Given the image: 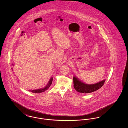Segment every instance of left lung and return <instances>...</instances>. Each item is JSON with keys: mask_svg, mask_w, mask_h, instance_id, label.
<instances>
[{"mask_svg": "<svg viewBox=\"0 0 128 128\" xmlns=\"http://www.w3.org/2000/svg\"><path fill=\"white\" fill-rule=\"evenodd\" d=\"M73 80L74 89L77 91L84 94L90 93L98 90L103 86L106 80H104L94 84H88L84 83L75 76L73 77Z\"/></svg>", "mask_w": 128, "mask_h": 128, "instance_id": "obj_1", "label": "left lung"}]
</instances>
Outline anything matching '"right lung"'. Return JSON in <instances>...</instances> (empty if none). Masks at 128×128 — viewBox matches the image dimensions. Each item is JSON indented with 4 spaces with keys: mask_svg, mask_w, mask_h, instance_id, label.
I'll use <instances>...</instances> for the list:
<instances>
[{
    "mask_svg": "<svg viewBox=\"0 0 128 128\" xmlns=\"http://www.w3.org/2000/svg\"><path fill=\"white\" fill-rule=\"evenodd\" d=\"M53 77H51L50 78V79L49 80L48 84H47V85H46L44 88L39 89H37V90H29V91H30L32 92H34V93H41L42 92H44L46 91V90H48V89L49 87L50 86L51 84H52V80H53Z\"/></svg>",
    "mask_w": 128,
    "mask_h": 128,
    "instance_id": "obj_1",
    "label": "right lung"
}]
</instances>
